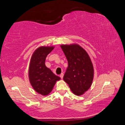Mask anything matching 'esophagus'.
<instances>
[{"label": "esophagus", "mask_w": 125, "mask_h": 125, "mask_svg": "<svg viewBox=\"0 0 125 125\" xmlns=\"http://www.w3.org/2000/svg\"><path fill=\"white\" fill-rule=\"evenodd\" d=\"M63 75H64V74H63V73H61V74H60V77H61V79H63Z\"/></svg>", "instance_id": "esophagus-1"}]
</instances>
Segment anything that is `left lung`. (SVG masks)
Returning a JSON list of instances; mask_svg holds the SVG:
<instances>
[{
    "mask_svg": "<svg viewBox=\"0 0 125 125\" xmlns=\"http://www.w3.org/2000/svg\"><path fill=\"white\" fill-rule=\"evenodd\" d=\"M68 66L63 80L74 94L80 96L90 88L94 78V67L86 51L78 44L62 45Z\"/></svg>",
    "mask_w": 125,
    "mask_h": 125,
    "instance_id": "obj_1",
    "label": "left lung"
}]
</instances>
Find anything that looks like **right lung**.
Here are the masks:
<instances>
[{
	"mask_svg": "<svg viewBox=\"0 0 125 125\" xmlns=\"http://www.w3.org/2000/svg\"><path fill=\"white\" fill-rule=\"evenodd\" d=\"M54 48V46H41L37 48L33 53L30 62V82L33 89L43 96L49 94L56 82L61 79L45 65L46 57Z\"/></svg>",
	"mask_w": 125,
	"mask_h": 125,
	"instance_id": "right-lung-1",
	"label": "right lung"
}]
</instances>
